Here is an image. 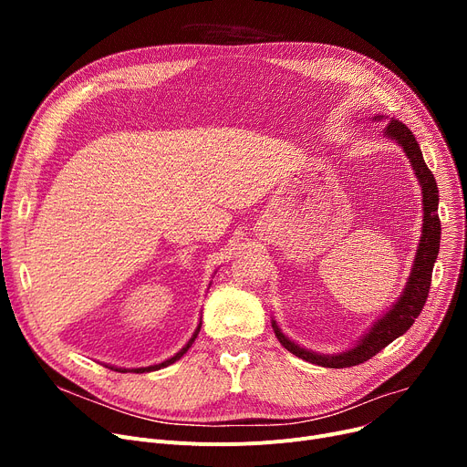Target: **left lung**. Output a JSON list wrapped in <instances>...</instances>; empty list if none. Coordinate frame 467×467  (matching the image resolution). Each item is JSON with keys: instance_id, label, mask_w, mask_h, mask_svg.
Wrapping results in <instances>:
<instances>
[{"instance_id": "1", "label": "left lung", "mask_w": 467, "mask_h": 467, "mask_svg": "<svg viewBox=\"0 0 467 467\" xmlns=\"http://www.w3.org/2000/svg\"><path fill=\"white\" fill-rule=\"evenodd\" d=\"M384 134L391 140H396L403 147V151L409 157L414 174L419 178L422 187V204H424L422 236H420L419 250H416L414 265H412V271H410L403 296L380 317V320L369 329V333H367L352 350H347L337 356H320L316 352H308L301 348L278 329L276 322H273L276 338L280 340V345L285 350H289L291 354H296L305 361L322 365V367H331V369H342V367H352L371 359L380 350H384L389 342H394L398 337L407 333V329L414 324V320L419 317V314L426 305L430 285H431L433 263L439 254V240H441V221L437 215L439 191H437V183L431 170L424 162L420 145L416 141L414 134L398 119L388 122Z\"/></svg>"}]
</instances>
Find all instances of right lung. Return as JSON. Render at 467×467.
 Returning a JSON list of instances; mask_svg holds the SVG:
<instances>
[{
  "label": "right lung",
  "mask_w": 467,
  "mask_h": 467,
  "mask_svg": "<svg viewBox=\"0 0 467 467\" xmlns=\"http://www.w3.org/2000/svg\"><path fill=\"white\" fill-rule=\"evenodd\" d=\"M199 331H201V324H199V327H196V331L192 333V337L189 338V342H187V345L174 356V358H170V359H166V361H162V363H159V365H151V367H140V369H132L134 373H150V371H157V369H161V367H166V365H170V363H174V361H178L189 348H191V345H192V342H194V338H196V335H199ZM111 369L113 371H120V373H125V371H129V369H117V367H111Z\"/></svg>",
  "instance_id": "obj_1"
}]
</instances>
